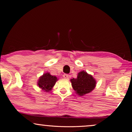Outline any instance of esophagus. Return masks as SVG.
Segmentation results:
<instances>
[{"label":"esophagus","mask_w":132,"mask_h":132,"mask_svg":"<svg viewBox=\"0 0 132 132\" xmlns=\"http://www.w3.org/2000/svg\"><path fill=\"white\" fill-rule=\"evenodd\" d=\"M63 77L64 79H67V80H68V79H69V76L68 75V74H63Z\"/></svg>","instance_id":"esophagus-1"}]
</instances>
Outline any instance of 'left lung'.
I'll return each instance as SVG.
<instances>
[{
    "instance_id": "obj_1",
    "label": "left lung",
    "mask_w": 132,
    "mask_h": 132,
    "mask_svg": "<svg viewBox=\"0 0 132 132\" xmlns=\"http://www.w3.org/2000/svg\"><path fill=\"white\" fill-rule=\"evenodd\" d=\"M70 81L73 89L81 96L92 91L96 84L95 78L85 71H80L77 78L71 79Z\"/></svg>"
}]
</instances>
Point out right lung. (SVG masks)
<instances>
[{
	"mask_svg": "<svg viewBox=\"0 0 132 132\" xmlns=\"http://www.w3.org/2000/svg\"><path fill=\"white\" fill-rule=\"evenodd\" d=\"M58 78L56 76H52L49 73L43 74L39 78L37 85L43 90L48 92L55 84Z\"/></svg>",
	"mask_w": 132,
	"mask_h": 132,
	"instance_id": "add662e5",
	"label": "right lung"
}]
</instances>
